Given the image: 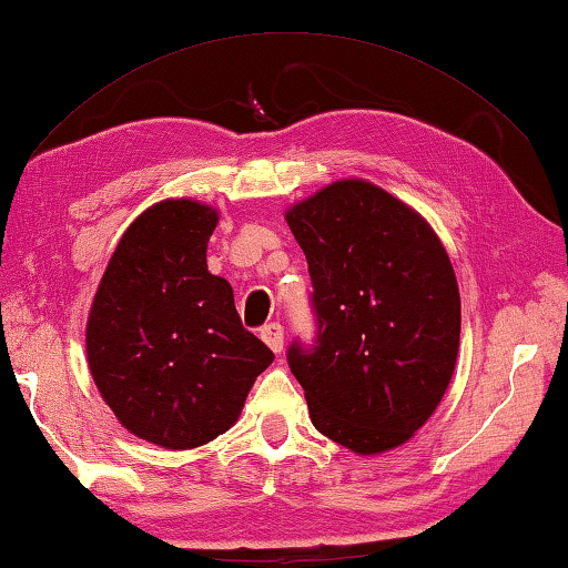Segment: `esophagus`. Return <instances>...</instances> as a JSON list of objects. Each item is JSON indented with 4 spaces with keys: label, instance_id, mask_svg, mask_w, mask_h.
I'll return each mask as SVG.
<instances>
[{
    "label": "esophagus",
    "instance_id": "esophagus-1",
    "mask_svg": "<svg viewBox=\"0 0 568 568\" xmlns=\"http://www.w3.org/2000/svg\"><path fill=\"white\" fill-rule=\"evenodd\" d=\"M261 339L268 344V347L281 354L283 352V339H285V332H283V325H277V322H271V325H265L261 329Z\"/></svg>",
    "mask_w": 568,
    "mask_h": 568
}]
</instances>
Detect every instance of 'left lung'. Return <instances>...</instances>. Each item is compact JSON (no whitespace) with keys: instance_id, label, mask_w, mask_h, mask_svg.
<instances>
[{"instance_id":"8db88e82","label":"left lung","mask_w":568,"mask_h":568,"mask_svg":"<svg viewBox=\"0 0 568 568\" xmlns=\"http://www.w3.org/2000/svg\"><path fill=\"white\" fill-rule=\"evenodd\" d=\"M313 281L317 339L287 349L313 426L359 455L392 450L438 408L460 344V293L428 221L364 180L285 211Z\"/></svg>"}]
</instances>
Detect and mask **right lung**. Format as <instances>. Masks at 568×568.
<instances>
[{"label":"right lung","instance_id":"right-lung-1","mask_svg":"<svg viewBox=\"0 0 568 568\" xmlns=\"http://www.w3.org/2000/svg\"><path fill=\"white\" fill-rule=\"evenodd\" d=\"M219 211L164 199L122 233L85 325L88 369L132 436L166 450L239 420L273 352L243 329L229 281L206 268Z\"/></svg>","mask_w":568,"mask_h":568}]
</instances>
